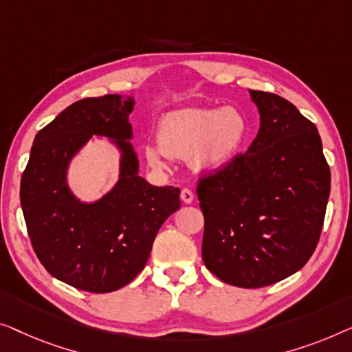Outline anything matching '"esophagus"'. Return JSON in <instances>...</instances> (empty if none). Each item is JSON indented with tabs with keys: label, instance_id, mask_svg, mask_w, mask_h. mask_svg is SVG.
Listing matches in <instances>:
<instances>
[{
	"label": "esophagus",
	"instance_id": "1",
	"mask_svg": "<svg viewBox=\"0 0 352 352\" xmlns=\"http://www.w3.org/2000/svg\"><path fill=\"white\" fill-rule=\"evenodd\" d=\"M180 197H182V201L185 202V204H191L192 199H195V195H192V191L188 190V188H183L182 192H180Z\"/></svg>",
	"mask_w": 352,
	"mask_h": 352
}]
</instances>
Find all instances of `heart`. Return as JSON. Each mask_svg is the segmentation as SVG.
<instances>
[{
    "label": "heart",
    "mask_w": 352,
    "mask_h": 352,
    "mask_svg": "<svg viewBox=\"0 0 352 352\" xmlns=\"http://www.w3.org/2000/svg\"><path fill=\"white\" fill-rule=\"evenodd\" d=\"M250 135V120L239 107L185 108L161 118L157 143H148L145 156L155 167L188 156L195 169L217 170L245 150Z\"/></svg>",
    "instance_id": "b5f03b06"
}]
</instances>
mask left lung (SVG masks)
I'll use <instances>...</instances> for the list:
<instances>
[{
    "label": "left lung",
    "instance_id": "obj_1",
    "mask_svg": "<svg viewBox=\"0 0 352 352\" xmlns=\"http://www.w3.org/2000/svg\"><path fill=\"white\" fill-rule=\"evenodd\" d=\"M260 129L244 155L204 175L202 260L226 284L258 289L303 268L318 245L330 169L313 122L276 94L250 91Z\"/></svg>",
    "mask_w": 352,
    "mask_h": 352
}]
</instances>
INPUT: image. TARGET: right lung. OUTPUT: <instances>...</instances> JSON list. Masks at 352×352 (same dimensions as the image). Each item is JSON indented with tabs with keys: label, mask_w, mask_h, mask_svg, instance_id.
Returning <instances> with one entry per match:
<instances>
[{
	"label": "right lung",
	"mask_w": 352,
	"mask_h": 352,
	"mask_svg": "<svg viewBox=\"0 0 352 352\" xmlns=\"http://www.w3.org/2000/svg\"><path fill=\"white\" fill-rule=\"evenodd\" d=\"M133 97L82 98L34 137L21 180V204L33 250L47 273L92 294L127 285L145 268L153 241L180 209V190L153 186L138 175L129 122ZM92 135L107 136L122 153L117 185L94 203L67 186V167Z\"/></svg>",
	"instance_id": "right-lung-1"
}]
</instances>
